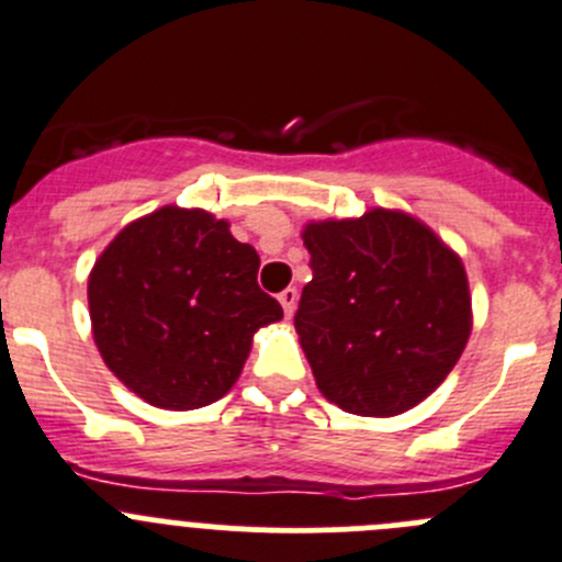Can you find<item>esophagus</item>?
<instances>
[{
  "instance_id": "obj_1",
  "label": "esophagus",
  "mask_w": 562,
  "mask_h": 562,
  "mask_svg": "<svg viewBox=\"0 0 562 562\" xmlns=\"http://www.w3.org/2000/svg\"><path fill=\"white\" fill-rule=\"evenodd\" d=\"M296 299H299L296 288H285V291L280 293V305H282V311H285L288 318H291L293 311H296Z\"/></svg>"
}]
</instances>
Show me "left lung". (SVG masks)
<instances>
[{"mask_svg":"<svg viewBox=\"0 0 562 562\" xmlns=\"http://www.w3.org/2000/svg\"><path fill=\"white\" fill-rule=\"evenodd\" d=\"M313 280L293 316L318 391L358 416H396L447 380L471 333L460 257L407 213L313 222Z\"/></svg>","mask_w":562,"mask_h":562,"instance_id":"1","label":"left lung"}]
</instances>
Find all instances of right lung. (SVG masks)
Instances as JSON below:
<instances>
[{"label":"right lung","mask_w":562,"mask_h":562,"mask_svg":"<svg viewBox=\"0 0 562 562\" xmlns=\"http://www.w3.org/2000/svg\"><path fill=\"white\" fill-rule=\"evenodd\" d=\"M257 269V251L204 210L169 204L124 227L88 277L93 340L108 369L166 411L222 400L251 335L282 318Z\"/></svg>","instance_id":"add662e5"}]
</instances>
